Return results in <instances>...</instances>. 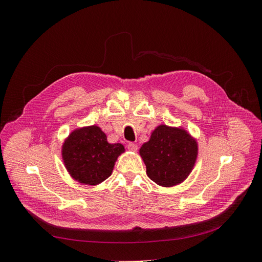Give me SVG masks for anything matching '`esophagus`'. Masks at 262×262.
I'll use <instances>...</instances> for the list:
<instances>
[{"instance_id":"esophagus-1","label":"esophagus","mask_w":262,"mask_h":262,"mask_svg":"<svg viewBox=\"0 0 262 262\" xmlns=\"http://www.w3.org/2000/svg\"><path fill=\"white\" fill-rule=\"evenodd\" d=\"M128 148L130 149V150H132V152H137V149H138V145L137 144H134V143H129L128 144Z\"/></svg>"}]
</instances>
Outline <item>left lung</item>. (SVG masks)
<instances>
[{
  "mask_svg": "<svg viewBox=\"0 0 262 262\" xmlns=\"http://www.w3.org/2000/svg\"><path fill=\"white\" fill-rule=\"evenodd\" d=\"M140 155L150 180L162 187H173L192 171L198 143L185 129L161 124L141 146Z\"/></svg>",
  "mask_w": 262,
  "mask_h": 262,
  "instance_id": "left-lung-1",
  "label": "left lung"
}]
</instances>
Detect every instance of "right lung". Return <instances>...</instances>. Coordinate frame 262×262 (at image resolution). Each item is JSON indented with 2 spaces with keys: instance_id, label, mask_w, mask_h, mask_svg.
Masks as SVG:
<instances>
[{
  "instance_id": "right-lung-1",
  "label": "right lung",
  "mask_w": 262,
  "mask_h": 262,
  "mask_svg": "<svg viewBox=\"0 0 262 262\" xmlns=\"http://www.w3.org/2000/svg\"><path fill=\"white\" fill-rule=\"evenodd\" d=\"M124 152L120 143H108L97 125L75 129L62 145V160L70 176L82 185L96 186L114 170L117 158Z\"/></svg>"
}]
</instances>
